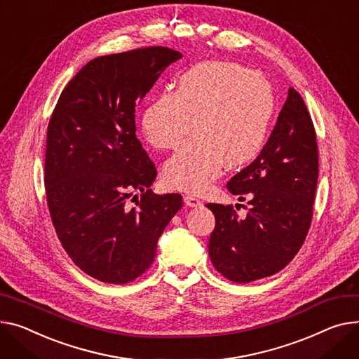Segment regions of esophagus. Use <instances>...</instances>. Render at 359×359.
Instances as JSON below:
<instances>
[{
  "instance_id": "esophagus-1",
  "label": "esophagus",
  "mask_w": 359,
  "mask_h": 359,
  "mask_svg": "<svg viewBox=\"0 0 359 359\" xmlns=\"http://www.w3.org/2000/svg\"><path fill=\"white\" fill-rule=\"evenodd\" d=\"M183 201H184V203H186L187 206H190V208H196V206H201V205H202V201H201L198 196H195V195H184V196H183Z\"/></svg>"
}]
</instances>
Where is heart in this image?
Listing matches in <instances>:
<instances>
[{
    "instance_id": "b5f03b06",
    "label": "heart",
    "mask_w": 359,
    "mask_h": 359,
    "mask_svg": "<svg viewBox=\"0 0 359 359\" xmlns=\"http://www.w3.org/2000/svg\"><path fill=\"white\" fill-rule=\"evenodd\" d=\"M270 83L254 70L229 62L201 63L177 78L175 90H163L140 116L150 146L173 150L194 137L165 163V183L202 192L218 177L224 163L231 169L252 161L264 147L274 114Z\"/></svg>"
}]
</instances>
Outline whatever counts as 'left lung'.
<instances>
[{"instance_id": "1", "label": "left lung", "mask_w": 359, "mask_h": 359, "mask_svg": "<svg viewBox=\"0 0 359 359\" xmlns=\"http://www.w3.org/2000/svg\"><path fill=\"white\" fill-rule=\"evenodd\" d=\"M318 173L312 116L290 88L264 149L226 183L240 201L248 198L247 217L238 218L232 205H206L215 215L208 248L217 271L233 283H250L287 266L312 224Z\"/></svg>"}]
</instances>
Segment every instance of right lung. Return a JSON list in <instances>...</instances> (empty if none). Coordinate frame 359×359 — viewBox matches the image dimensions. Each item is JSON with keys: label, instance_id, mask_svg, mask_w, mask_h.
I'll list each match as a JSON object with an SVG mask.
<instances>
[{"label": "right lung", "instance_id": "obj_1", "mask_svg": "<svg viewBox=\"0 0 359 359\" xmlns=\"http://www.w3.org/2000/svg\"><path fill=\"white\" fill-rule=\"evenodd\" d=\"M180 57L151 46L88 62L47 126L44 187L55 231L70 259L100 281L126 284L146 273L182 208L179 194L150 189L157 170L135 135V107ZM134 191L140 199L131 208Z\"/></svg>", "mask_w": 359, "mask_h": 359}]
</instances>
